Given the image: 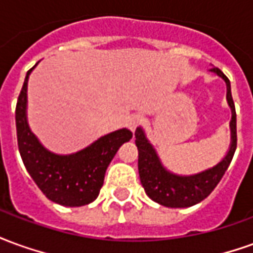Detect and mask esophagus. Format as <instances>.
Instances as JSON below:
<instances>
[{"mask_svg":"<svg viewBox=\"0 0 253 253\" xmlns=\"http://www.w3.org/2000/svg\"><path fill=\"white\" fill-rule=\"evenodd\" d=\"M142 123V116L138 115V114H134V115L128 116L126 121V126L131 130V131H135V128H137L139 125Z\"/></svg>","mask_w":253,"mask_h":253,"instance_id":"esophagus-1","label":"esophagus"}]
</instances>
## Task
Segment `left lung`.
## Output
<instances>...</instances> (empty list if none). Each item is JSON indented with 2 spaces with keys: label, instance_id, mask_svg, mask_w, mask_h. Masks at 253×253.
<instances>
[{
  "label": "left lung",
  "instance_id": "1",
  "mask_svg": "<svg viewBox=\"0 0 253 253\" xmlns=\"http://www.w3.org/2000/svg\"><path fill=\"white\" fill-rule=\"evenodd\" d=\"M210 72L215 73L226 83V99L232 110L230 121V148L226 156L212 168L190 176L175 175L167 170L161 164L156 150L149 142L141 127L135 130V145L138 148V172L145 192L152 201L167 207H190L202 202L211 194L228 169L237 146V128H236V108H234L230 81L218 67Z\"/></svg>",
  "mask_w": 253,
  "mask_h": 253
}]
</instances>
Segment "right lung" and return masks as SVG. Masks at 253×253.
I'll return each instance as SVG.
<instances>
[{"mask_svg": "<svg viewBox=\"0 0 253 253\" xmlns=\"http://www.w3.org/2000/svg\"><path fill=\"white\" fill-rule=\"evenodd\" d=\"M35 66L27 72L16 105L20 156L36 186L50 201L62 206H85L99 196L111 160L123 143L131 139L132 132L127 128L116 130L73 154L63 156L47 150L27 122V84Z\"/></svg>", "mask_w": 253, "mask_h": 253, "instance_id": "add662e5", "label": "right lung"}]
</instances>
